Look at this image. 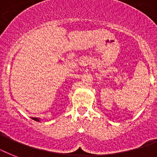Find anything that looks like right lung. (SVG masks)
<instances>
[{
	"mask_svg": "<svg viewBox=\"0 0 157 157\" xmlns=\"http://www.w3.org/2000/svg\"><path fill=\"white\" fill-rule=\"evenodd\" d=\"M33 120H35V121H39V119H37L36 117H33Z\"/></svg>",
	"mask_w": 157,
	"mask_h": 157,
	"instance_id": "add662e5",
	"label": "right lung"
}]
</instances>
